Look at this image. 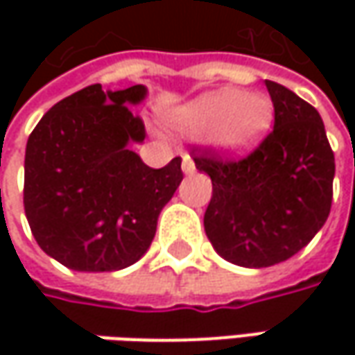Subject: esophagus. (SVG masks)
<instances>
[{
    "instance_id": "1",
    "label": "esophagus",
    "mask_w": 355,
    "mask_h": 355,
    "mask_svg": "<svg viewBox=\"0 0 355 355\" xmlns=\"http://www.w3.org/2000/svg\"><path fill=\"white\" fill-rule=\"evenodd\" d=\"M182 171H184L185 175L196 173V164H193V159L189 156H184V159H182Z\"/></svg>"
}]
</instances>
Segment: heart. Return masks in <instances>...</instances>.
Listing matches in <instances>:
<instances>
[{
	"label": "heart",
	"mask_w": 355,
	"mask_h": 355,
	"mask_svg": "<svg viewBox=\"0 0 355 355\" xmlns=\"http://www.w3.org/2000/svg\"><path fill=\"white\" fill-rule=\"evenodd\" d=\"M275 118L270 98L263 92L219 89L170 108L164 120L178 136L207 140L225 156H247L265 140Z\"/></svg>",
	"instance_id": "b5f03b06"
}]
</instances>
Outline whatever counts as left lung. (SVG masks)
<instances>
[{
  "instance_id": "1",
  "label": "left lung",
  "mask_w": 355,
  "mask_h": 355,
  "mask_svg": "<svg viewBox=\"0 0 355 355\" xmlns=\"http://www.w3.org/2000/svg\"><path fill=\"white\" fill-rule=\"evenodd\" d=\"M265 85L275 128L251 156L193 157L213 184L205 235L219 257L245 268L272 266L304 249L332 205L334 152L318 110L279 83Z\"/></svg>"
}]
</instances>
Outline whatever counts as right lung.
<instances>
[{
    "mask_svg": "<svg viewBox=\"0 0 355 355\" xmlns=\"http://www.w3.org/2000/svg\"><path fill=\"white\" fill-rule=\"evenodd\" d=\"M146 96L144 85H90L55 104L27 140L25 215L39 247L67 268L108 272L140 261L184 180L180 157L154 170L132 150L146 130L128 106Z\"/></svg>",
    "mask_w": 355,
    "mask_h": 355,
    "instance_id": "right-lung-1",
    "label": "right lung"
}]
</instances>
